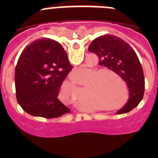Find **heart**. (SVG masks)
Here are the masks:
<instances>
[{
    "instance_id": "b5f03b06",
    "label": "heart",
    "mask_w": 158,
    "mask_h": 158,
    "mask_svg": "<svg viewBox=\"0 0 158 158\" xmlns=\"http://www.w3.org/2000/svg\"><path fill=\"white\" fill-rule=\"evenodd\" d=\"M82 73V69H76L72 72L71 76L74 79L77 74ZM91 76H94L89 82L85 91V97L98 101L106 110L114 109L123 100L122 86L118 82L124 85L122 79L109 70L92 69ZM116 80L117 81H116ZM76 92L78 90L76 89Z\"/></svg>"
}]
</instances>
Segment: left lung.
Returning a JSON list of instances; mask_svg holds the SVG:
<instances>
[{"instance_id":"1","label":"left lung","mask_w":158,"mask_h":158,"mask_svg":"<svg viewBox=\"0 0 158 158\" xmlns=\"http://www.w3.org/2000/svg\"><path fill=\"white\" fill-rule=\"evenodd\" d=\"M89 51L96 54L99 65L120 76L128 85V100L118 114L129 112L141 101L144 92V77L138 56L128 43L114 35H103L90 44Z\"/></svg>"}]
</instances>
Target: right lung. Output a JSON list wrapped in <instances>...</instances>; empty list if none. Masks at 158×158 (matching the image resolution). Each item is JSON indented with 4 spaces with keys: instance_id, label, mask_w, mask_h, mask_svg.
Instances as JSON below:
<instances>
[{
    "instance_id": "right-lung-1",
    "label": "right lung",
    "mask_w": 158,
    "mask_h": 158,
    "mask_svg": "<svg viewBox=\"0 0 158 158\" xmlns=\"http://www.w3.org/2000/svg\"><path fill=\"white\" fill-rule=\"evenodd\" d=\"M72 68L66 51L56 41L42 38L30 44L20 54L15 69L16 95L22 109L46 118L71 112L58 95Z\"/></svg>"
}]
</instances>
